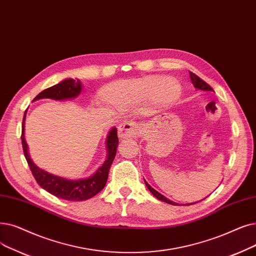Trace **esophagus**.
<instances>
[{
	"label": "esophagus",
	"mask_w": 256,
	"mask_h": 256,
	"mask_svg": "<svg viewBox=\"0 0 256 256\" xmlns=\"http://www.w3.org/2000/svg\"><path fill=\"white\" fill-rule=\"evenodd\" d=\"M139 132V126L135 122H122L118 128V135L121 138L136 137Z\"/></svg>",
	"instance_id": "obj_1"
}]
</instances>
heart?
I'll return each mask as SVG.
<instances>
[{"label": "heart", "mask_w": 256, "mask_h": 256, "mask_svg": "<svg viewBox=\"0 0 256 256\" xmlns=\"http://www.w3.org/2000/svg\"><path fill=\"white\" fill-rule=\"evenodd\" d=\"M178 93L179 88L174 82H166L160 76H150L110 84L104 90V97L115 106L137 104L150 98L158 104H168L174 100Z\"/></svg>", "instance_id": "obj_1"}]
</instances>
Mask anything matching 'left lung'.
I'll use <instances>...</instances> for the list:
<instances>
[{
  "label": "left lung",
  "instance_id": "left-lung-1",
  "mask_svg": "<svg viewBox=\"0 0 256 256\" xmlns=\"http://www.w3.org/2000/svg\"><path fill=\"white\" fill-rule=\"evenodd\" d=\"M190 80H192V84H194V86L196 88H200V90H203V91H212V88H211L207 82H205L203 80L200 78V77H198V75H196L194 73H192V72H190ZM146 187L150 190V192L156 198H159L160 201H163V202L168 203V204H170V205H179L178 203H174V202L170 201V200H168V198H165L164 196H162L161 194H159L157 190H154V188H152L146 181ZM196 203H198V202H196ZM196 203H192V204H196ZM187 205H192V204H187Z\"/></svg>",
  "mask_w": 256,
  "mask_h": 256
}]
</instances>
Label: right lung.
I'll use <instances>...</instances> for the list:
<instances>
[{
    "label": "right lung",
    "instance_id": "obj_1",
    "mask_svg": "<svg viewBox=\"0 0 256 256\" xmlns=\"http://www.w3.org/2000/svg\"><path fill=\"white\" fill-rule=\"evenodd\" d=\"M82 92V84L78 80H66L60 84L50 86L46 90L40 92L34 100L40 98H51L55 100H62V99L74 98ZM25 110L23 118V126H22V146H23V152L25 158L30 168V170L36 180L38 184L47 190L49 194L58 196L66 201H84V200L91 198L96 196L106 184L110 168L112 165L114 158L116 156L117 146H118V136L117 128H113L110 132L106 139V150L108 157L104 164L99 168L96 174L77 181H71L64 179V178L51 174L45 170L38 168V166L33 164L28 154V146L24 138V128H25V119H26Z\"/></svg>",
    "mask_w": 256,
    "mask_h": 256
}]
</instances>
